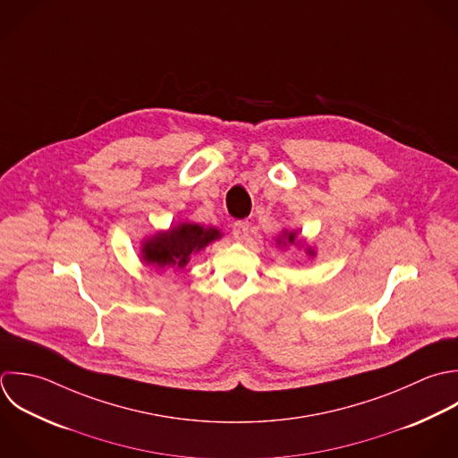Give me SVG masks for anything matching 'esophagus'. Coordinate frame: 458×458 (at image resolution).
Masks as SVG:
<instances>
[{"label": "esophagus", "mask_w": 458, "mask_h": 458, "mask_svg": "<svg viewBox=\"0 0 458 458\" xmlns=\"http://www.w3.org/2000/svg\"><path fill=\"white\" fill-rule=\"evenodd\" d=\"M248 233H250V223L248 221H237L233 225V237L237 241H246Z\"/></svg>", "instance_id": "esophagus-1"}]
</instances>
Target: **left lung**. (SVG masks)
<instances>
[{"instance_id": "8db88e82", "label": "left lung", "mask_w": 458, "mask_h": 458, "mask_svg": "<svg viewBox=\"0 0 458 458\" xmlns=\"http://www.w3.org/2000/svg\"><path fill=\"white\" fill-rule=\"evenodd\" d=\"M276 244L280 248H287V246H296L300 250L305 248V253L309 257H316V250L303 237H298V230H282V233L276 239Z\"/></svg>"}]
</instances>
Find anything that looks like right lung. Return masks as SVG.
Returning <instances> with one entry per match:
<instances>
[{
	"label": "right lung",
	"instance_id": "1",
	"mask_svg": "<svg viewBox=\"0 0 458 458\" xmlns=\"http://www.w3.org/2000/svg\"><path fill=\"white\" fill-rule=\"evenodd\" d=\"M221 230L182 221L167 230H158L140 241V260L158 269H183L192 255L221 239Z\"/></svg>",
	"mask_w": 458,
	"mask_h": 458
}]
</instances>
